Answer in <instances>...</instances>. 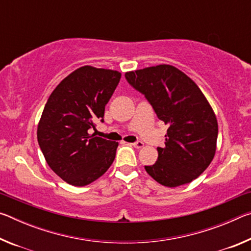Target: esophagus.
Listing matches in <instances>:
<instances>
[{"label":"esophagus","mask_w":251,"mask_h":251,"mask_svg":"<svg viewBox=\"0 0 251 251\" xmlns=\"http://www.w3.org/2000/svg\"><path fill=\"white\" fill-rule=\"evenodd\" d=\"M131 145H133L135 148H142V147H144V143L143 142H135L131 144Z\"/></svg>","instance_id":"esophagus-1"}]
</instances>
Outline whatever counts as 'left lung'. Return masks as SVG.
I'll return each instance as SVG.
<instances>
[{
	"label": "left lung",
	"instance_id": "1",
	"mask_svg": "<svg viewBox=\"0 0 251 251\" xmlns=\"http://www.w3.org/2000/svg\"><path fill=\"white\" fill-rule=\"evenodd\" d=\"M125 77L168 126L165 146L157 147L158 159L145 166L148 175L166 187L188 184L209 166L216 151L218 124L205 95L172 65L127 72Z\"/></svg>",
	"mask_w": 251,
	"mask_h": 251
}]
</instances>
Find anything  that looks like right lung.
I'll list each match as a JSON object with an SVG mask.
<instances>
[{"instance_id": "1", "label": "right lung", "mask_w": 251, "mask_h": 251, "mask_svg": "<svg viewBox=\"0 0 251 251\" xmlns=\"http://www.w3.org/2000/svg\"><path fill=\"white\" fill-rule=\"evenodd\" d=\"M117 71L79 67L50 95L37 126V141L50 169L69 184H91L110 167L118 143L90 134L104 122L105 105L120 83Z\"/></svg>"}]
</instances>
